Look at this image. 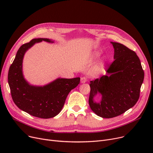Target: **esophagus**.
<instances>
[{
	"label": "esophagus",
	"instance_id": "esophagus-1",
	"mask_svg": "<svg viewBox=\"0 0 153 153\" xmlns=\"http://www.w3.org/2000/svg\"><path fill=\"white\" fill-rule=\"evenodd\" d=\"M87 81V79L85 77H82L81 78V83H82V84L86 82Z\"/></svg>",
	"mask_w": 153,
	"mask_h": 153
}]
</instances>
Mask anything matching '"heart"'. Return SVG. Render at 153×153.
Here are the masks:
<instances>
[{
  "label": "heart",
  "instance_id": "heart-1",
  "mask_svg": "<svg viewBox=\"0 0 153 153\" xmlns=\"http://www.w3.org/2000/svg\"><path fill=\"white\" fill-rule=\"evenodd\" d=\"M100 53H99V52H96V53H95V54H94V56L95 58H97V57H99V56H100ZM102 66L101 65L100 66V68H99V70H100V69H102Z\"/></svg>",
  "mask_w": 153,
  "mask_h": 153
}]
</instances>
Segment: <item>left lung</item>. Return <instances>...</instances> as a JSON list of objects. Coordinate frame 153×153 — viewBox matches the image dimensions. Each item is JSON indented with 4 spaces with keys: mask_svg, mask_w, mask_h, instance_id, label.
<instances>
[{
    "mask_svg": "<svg viewBox=\"0 0 153 153\" xmlns=\"http://www.w3.org/2000/svg\"><path fill=\"white\" fill-rule=\"evenodd\" d=\"M110 43L114 48V61L107 70V75L89 84V106L96 115L105 118L122 115L135 105L144 76L135 52L121 43ZM97 93L101 95L99 102L93 100Z\"/></svg>",
    "mask_w": 153,
    "mask_h": 153,
    "instance_id": "left-lung-1",
    "label": "left lung"
}]
</instances>
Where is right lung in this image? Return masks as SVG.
<instances>
[{
  "mask_svg": "<svg viewBox=\"0 0 153 153\" xmlns=\"http://www.w3.org/2000/svg\"><path fill=\"white\" fill-rule=\"evenodd\" d=\"M42 41L54 42L48 38H35L20 46L9 68L8 82L12 99L20 109L33 117L50 118L61 111L68 95L79 84L80 77L58 78L43 86L30 85L23 74V59L28 49Z\"/></svg>",
  "mask_w": 153,
  "mask_h": 153,
  "instance_id": "right-lung-1",
  "label": "right lung"
}]
</instances>
